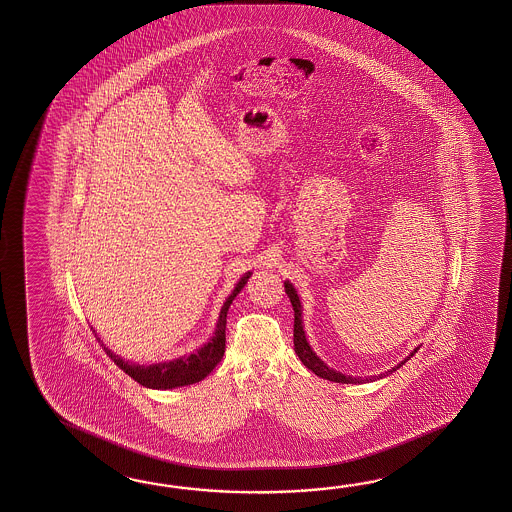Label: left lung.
Returning a JSON list of instances; mask_svg holds the SVG:
<instances>
[{"label":"left lung","mask_w":512,"mask_h":512,"mask_svg":"<svg viewBox=\"0 0 512 512\" xmlns=\"http://www.w3.org/2000/svg\"><path fill=\"white\" fill-rule=\"evenodd\" d=\"M285 293L289 296V300H291V305H293L294 309V351H296V355L300 357V360L304 362L305 368H309V370L313 371L318 377H322V379H327V381L331 382H342V384H357V382H362V379L342 375L340 371L327 368L326 364L316 357L315 351L311 349V346H309L307 340H305L304 327H302V305H300L298 294L294 291L293 285L289 282H285ZM415 353H417V349H414V353H410L408 359H404L399 366H395V368H392L390 371L399 370L404 362H408V360L414 357ZM384 375H388V371L379 375V379L384 377ZM375 379H377V377H370V379H366V381H375Z\"/></svg>","instance_id":"1"}]
</instances>
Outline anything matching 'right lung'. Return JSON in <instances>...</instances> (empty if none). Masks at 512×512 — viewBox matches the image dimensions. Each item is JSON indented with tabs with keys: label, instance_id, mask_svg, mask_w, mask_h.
Masks as SVG:
<instances>
[{
	"label": "right lung",
	"instance_id": "add662e5",
	"mask_svg": "<svg viewBox=\"0 0 512 512\" xmlns=\"http://www.w3.org/2000/svg\"><path fill=\"white\" fill-rule=\"evenodd\" d=\"M251 278V272H247L241 278L236 289L232 291L227 302L221 307L219 313L218 326H216V333L212 340L205 344L203 348L199 349L197 353L186 355L183 359L170 360V362H161V364H152V366H135L130 362H124L120 359L119 355L111 353L104 344V349L108 353L111 360L119 366L120 370L128 373L133 381L139 382L146 388H153V390H170V388H177V386H188L194 382L203 381L210 371L218 366L223 353H225V327H227V311H229L232 300L240 294L241 289L245 287L247 280ZM98 342H102L97 338Z\"/></svg>",
	"mask_w": 512,
	"mask_h": 512
}]
</instances>
